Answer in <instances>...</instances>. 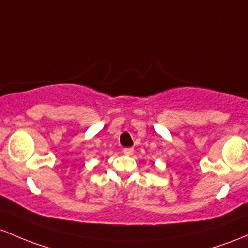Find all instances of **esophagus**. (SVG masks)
Returning <instances> with one entry per match:
<instances>
[{
	"label": "esophagus",
	"mask_w": 248,
	"mask_h": 248,
	"mask_svg": "<svg viewBox=\"0 0 248 248\" xmlns=\"http://www.w3.org/2000/svg\"><path fill=\"white\" fill-rule=\"evenodd\" d=\"M133 152H134V148H133V147H126V148H124V155H132Z\"/></svg>",
	"instance_id": "1"
}]
</instances>
